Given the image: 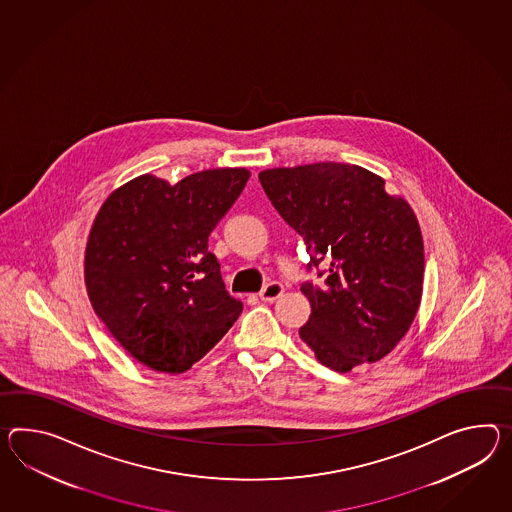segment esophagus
I'll return each mask as SVG.
<instances>
[{
	"instance_id": "esophagus-1",
	"label": "esophagus",
	"mask_w": 512,
	"mask_h": 512,
	"mask_svg": "<svg viewBox=\"0 0 512 512\" xmlns=\"http://www.w3.org/2000/svg\"><path fill=\"white\" fill-rule=\"evenodd\" d=\"M285 292V287L281 285V283H277V281H272V283H268L266 287L262 288L261 292H259V298L262 301H272L277 300L281 294Z\"/></svg>"
}]
</instances>
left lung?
I'll list each match as a JSON object with an SVG mask.
<instances>
[{
  "mask_svg": "<svg viewBox=\"0 0 512 512\" xmlns=\"http://www.w3.org/2000/svg\"><path fill=\"white\" fill-rule=\"evenodd\" d=\"M259 181L305 240L307 270L328 266L318 272L322 287L301 285L311 301L301 340L340 374L381 361L405 337L422 300L424 240L411 205L355 164L272 168Z\"/></svg>",
  "mask_w": 512,
  "mask_h": 512,
  "instance_id": "8db88e82",
  "label": "left lung"
}]
</instances>
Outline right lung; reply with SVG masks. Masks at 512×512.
I'll use <instances>...</instances> for the list:
<instances>
[{
  "instance_id": "add662e5",
  "label": "right lung",
  "mask_w": 512,
  "mask_h": 512,
  "mask_svg": "<svg viewBox=\"0 0 512 512\" xmlns=\"http://www.w3.org/2000/svg\"><path fill=\"white\" fill-rule=\"evenodd\" d=\"M246 168L170 185L140 175L101 205L88 235L85 283L103 324L138 362L183 374L242 312L225 290L209 235L246 187Z\"/></svg>"
}]
</instances>
